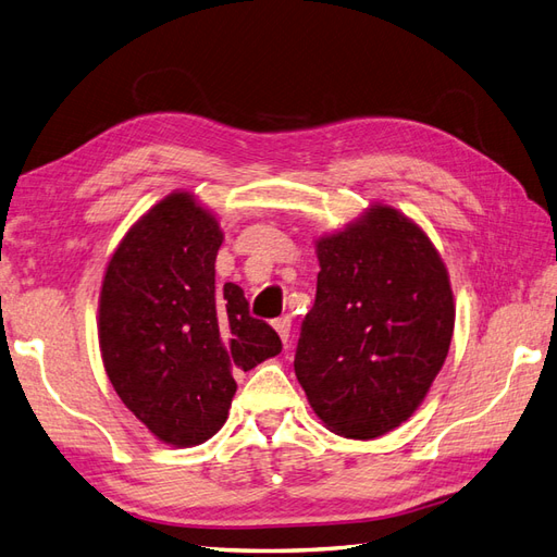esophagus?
I'll return each mask as SVG.
<instances>
[{
	"instance_id": "34e87169",
	"label": "esophagus",
	"mask_w": 557,
	"mask_h": 557,
	"mask_svg": "<svg viewBox=\"0 0 557 557\" xmlns=\"http://www.w3.org/2000/svg\"><path fill=\"white\" fill-rule=\"evenodd\" d=\"M273 326H275V332L280 334L282 344H289V336H292V318H289V315H282V318H277V320L273 322Z\"/></svg>"
}]
</instances>
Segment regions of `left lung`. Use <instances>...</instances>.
Instances as JSON below:
<instances>
[{
  "label": "left lung",
  "mask_w": 557,
  "mask_h": 557,
  "mask_svg": "<svg viewBox=\"0 0 557 557\" xmlns=\"http://www.w3.org/2000/svg\"><path fill=\"white\" fill-rule=\"evenodd\" d=\"M318 261L296 379L332 433L386 435L414 414L445 364L454 332L447 268L417 223L383 205L318 239Z\"/></svg>",
  "instance_id": "8db88e82"
}]
</instances>
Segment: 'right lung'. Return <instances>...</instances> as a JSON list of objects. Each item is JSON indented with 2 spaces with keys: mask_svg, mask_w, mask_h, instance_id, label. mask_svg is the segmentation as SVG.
Returning a JSON list of instances; mask_svg holds the SVG:
<instances>
[{
  "mask_svg": "<svg viewBox=\"0 0 557 557\" xmlns=\"http://www.w3.org/2000/svg\"><path fill=\"white\" fill-rule=\"evenodd\" d=\"M219 221L193 195L154 205L106 270L98 338L112 388L166 445L193 447L227 419L235 372L282 350L237 284L216 287Z\"/></svg>",
  "mask_w": 557,
  "mask_h": 557,
  "instance_id": "obj_1",
  "label": "right lung"
}]
</instances>
